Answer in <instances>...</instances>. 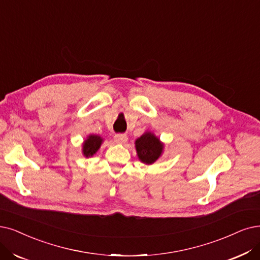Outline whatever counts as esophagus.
I'll list each match as a JSON object with an SVG mask.
<instances>
[{
    "instance_id": "esophagus-1",
    "label": "esophagus",
    "mask_w": 260,
    "mask_h": 260,
    "mask_svg": "<svg viewBox=\"0 0 260 260\" xmlns=\"http://www.w3.org/2000/svg\"><path fill=\"white\" fill-rule=\"evenodd\" d=\"M114 141L118 144H123L128 141V137L127 134H123V133H117L114 136Z\"/></svg>"
}]
</instances>
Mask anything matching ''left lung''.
Listing matches in <instances>:
<instances>
[{
	"label": "left lung",
	"mask_w": 260,
	"mask_h": 260,
	"mask_svg": "<svg viewBox=\"0 0 260 260\" xmlns=\"http://www.w3.org/2000/svg\"><path fill=\"white\" fill-rule=\"evenodd\" d=\"M136 148L139 159L145 164H152L163 152L164 145L151 132H145L136 141Z\"/></svg>",
	"instance_id": "left-lung-1"
}]
</instances>
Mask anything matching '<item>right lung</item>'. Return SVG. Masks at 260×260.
<instances>
[{
  "mask_svg": "<svg viewBox=\"0 0 260 260\" xmlns=\"http://www.w3.org/2000/svg\"><path fill=\"white\" fill-rule=\"evenodd\" d=\"M102 142L103 140L99 136H95V134H90V136H88L84 143H83L82 152L84 154V157H92L100 148Z\"/></svg>",
  "mask_w": 260,
  "mask_h": 260,
  "instance_id": "1",
  "label": "right lung"
}]
</instances>
